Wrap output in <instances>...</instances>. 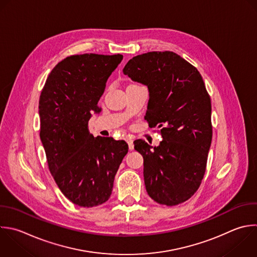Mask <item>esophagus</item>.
<instances>
[{
    "instance_id": "34e87169",
    "label": "esophagus",
    "mask_w": 257,
    "mask_h": 257,
    "mask_svg": "<svg viewBox=\"0 0 257 257\" xmlns=\"http://www.w3.org/2000/svg\"><path fill=\"white\" fill-rule=\"evenodd\" d=\"M126 142H127V144H128V149L131 150V151H133L134 150V140H133V138H131V137H127L126 138Z\"/></svg>"
}]
</instances>
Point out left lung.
Wrapping results in <instances>:
<instances>
[{
    "label": "left lung",
    "instance_id": "8db88e82",
    "mask_svg": "<svg viewBox=\"0 0 257 257\" xmlns=\"http://www.w3.org/2000/svg\"><path fill=\"white\" fill-rule=\"evenodd\" d=\"M122 72L148 87L145 118L152 127H162L158 147L152 149L143 140L134 142L144 158L147 192L159 204H181L200 187L212 141L211 100L203 78L171 51L138 55Z\"/></svg>",
    "mask_w": 257,
    "mask_h": 257
}]
</instances>
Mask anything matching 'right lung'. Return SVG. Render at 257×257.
Wrapping results in <instances>:
<instances>
[{"label":"right lung","mask_w":257,"mask_h":257,"mask_svg":"<svg viewBox=\"0 0 257 257\" xmlns=\"http://www.w3.org/2000/svg\"><path fill=\"white\" fill-rule=\"evenodd\" d=\"M122 55L66 57L50 72L39 99L40 139L49 171L63 195L80 207L106 202L114 176L127 154L124 141L94 138L88 132L106 81Z\"/></svg>","instance_id":"right-lung-1"}]
</instances>
